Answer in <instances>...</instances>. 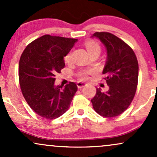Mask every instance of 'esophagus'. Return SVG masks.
Segmentation results:
<instances>
[{"mask_svg":"<svg viewBox=\"0 0 157 157\" xmlns=\"http://www.w3.org/2000/svg\"><path fill=\"white\" fill-rule=\"evenodd\" d=\"M86 85H87V84L85 83V82H77V87L79 88V89H81V88L85 87Z\"/></svg>","mask_w":157,"mask_h":157,"instance_id":"34e87169","label":"esophagus"}]
</instances>
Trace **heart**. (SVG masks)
Returning <instances> with one entry per match:
<instances>
[{"label": "heart", "mask_w": 157, "mask_h": 157, "mask_svg": "<svg viewBox=\"0 0 157 157\" xmlns=\"http://www.w3.org/2000/svg\"><path fill=\"white\" fill-rule=\"evenodd\" d=\"M85 45H86V49H87V51L89 52V54L94 51H100V45L97 44V42H95L94 40H89L86 41ZM71 52H69L65 55L64 57L65 62L66 63L69 62L70 60H71ZM80 76L82 79H86L87 78V74H86V72H82L80 74Z\"/></svg>", "instance_id": "obj_1"}]
</instances>
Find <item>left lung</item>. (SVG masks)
<instances>
[{"mask_svg":"<svg viewBox=\"0 0 157 157\" xmlns=\"http://www.w3.org/2000/svg\"><path fill=\"white\" fill-rule=\"evenodd\" d=\"M105 46L107 58L102 74L109 89H97L91 100L94 111L104 117H113L123 113L134 99L138 83L139 65L133 49L123 40L109 32H95Z\"/></svg>","mask_w":157,"mask_h":157,"instance_id":"8db88e82","label":"left lung"}]
</instances>
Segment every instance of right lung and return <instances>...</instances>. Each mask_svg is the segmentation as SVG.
<instances>
[{
    "label": "right lung",
    "instance_id": "right-lung-1",
    "mask_svg": "<svg viewBox=\"0 0 157 157\" xmlns=\"http://www.w3.org/2000/svg\"><path fill=\"white\" fill-rule=\"evenodd\" d=\"M77 39L46 35L26 46L19 61L21 91L30 108L48 120L58 118L69 108L77 91L73 82L55 85V74L64 68V57Z\"/></svg>",
    "mask_w": 157,
    "mask_h": 157
}]
</instances>
